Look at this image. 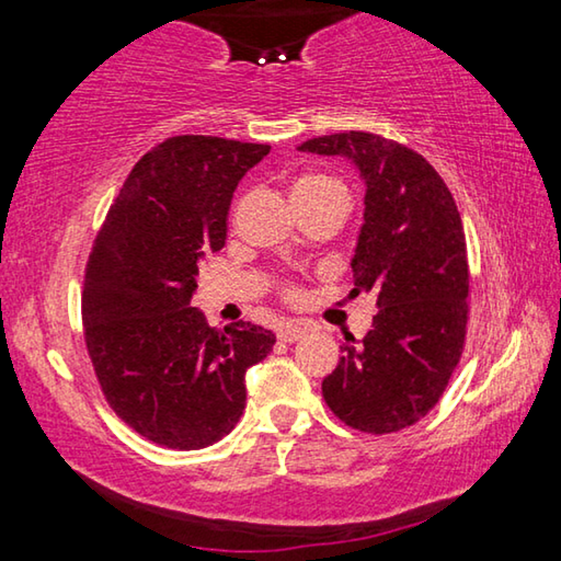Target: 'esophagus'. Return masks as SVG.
<instances>
[{"mask_svg": "<svg viewBox=\"0 0 561 561\" xmlns=\"http://www.w3.org/2000/svg\"><path fill=\"white\" fill-rule=\"evenodd\" d=\"M307 324H301V321H287V324L279 327V339L287 341V344H291V341H299L304 334H307Z\"/></svg>", "mask_w": 561, "mask_h": 561, "instance_id": "34e87169", "label": "esophagus"}]
</instances>
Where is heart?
I'll return each mask as SVG.
<instances>
[{"label":"heart","mask_w":561,"mask_h":561,"mask_svg":"<svg viewBox=\"0 0 561 561\" xmlns=\"http://www.w3.org/2000/svg\"><path fill=\"white\" fill-rule=\"evenodd\" d=\"M324 185H334L331 180L327 178H319V175H311V178H301L297 185H294L291 193H301V190H314V187H324Z\"/></svg>","instance_id":"obj_1"}]
</instances>
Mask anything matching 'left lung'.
Instances as JSON below:
<instances>
[{
  "instance_id": "left-lung-1",
  "label": "left lung",
  "mask_w": 561,
  "mask_h": 561,
  "mask_svg": "<svg viewBox=\"0 0 561 561\" xmlns=\"http://www.w3.org/2000/svg\"><path fill=\"white\" fill-rule=\"evenodd\" d=\"M301 153L348 160L364 183V222L351 272L374 291L368 334L344 344L321 381L327 405L351 428H408L438 403L468 324V254L448 185L423 156L364 130L304 140Z\"/></svg>"
}]
</instances>
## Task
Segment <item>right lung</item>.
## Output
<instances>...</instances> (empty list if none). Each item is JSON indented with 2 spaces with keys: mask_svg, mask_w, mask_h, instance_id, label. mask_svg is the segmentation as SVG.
Instances as JSON below:
<instances>
[{
  "mask_svg": "<svg viewBox=\"0 0 561 561\" xmlns=\"http://www.w3.org/2000/svg\"><path fill=\"white\" fill-rule=\"evenodd\" d=\"M270 146L175 136L130 170L93 244L83 329L99 383L133 431L173 450L222 440L247 405L244 374L277 336L225 331L190 307L201 262L220 252L232 193Z\"/></svg>",
  "mask_w": 561,
  "mask_h": 561,
  "instance_id": "add662e5",
  "label": "right lung"
}]
</instances>
